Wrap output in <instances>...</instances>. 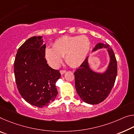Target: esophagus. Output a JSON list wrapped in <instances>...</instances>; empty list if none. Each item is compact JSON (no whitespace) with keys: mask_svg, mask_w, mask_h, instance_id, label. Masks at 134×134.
Returning a JSON list of instances; mask_svg holds the SVG:
<instances>
[{"mask_svg":"<svg viewBox=\"0 0 134 134\" xmlns=\"http://www.w3.org/2000/svg\"><path fill=\"white\" fill-rule=\"evenodd\" d=\"M65 72H66V71L64 70H60V73L61 74V75H63V74L65 73Z\"/></svg>","mask_w":134,"mask_h":134,"instance_id":"esophagus-1","label":"esophagus"}]
</instances>
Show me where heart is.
Here are the masks:
<instances>
[{"label":"heart","instance_id":"heart-1","mask_svg":"<svg viewBox=\"0 0 134 134\" xmlns=\"http://www.w3.org/2000/svg\"><path fill=\"white\" fill-rule=\"evenodd\" d=\"M90 46V40L85 36H63L54 42L53 48H46L44 55L49 64L53 68L59 66L64 56L70 66L77 67L86 59Z\"/></svg>","mask_w":134,"mask_h":134}]
</instances>
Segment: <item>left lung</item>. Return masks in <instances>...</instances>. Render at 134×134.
I'll list each match as a JSON object with an SVG mask.
<instances>
[{"mask_svg": "<svg viewBox=\"0 0 134 134\" xmlns=\"http://www.w3.org/2000/svg\"><path fill=\"white\" fill-rule=\"evenodd\" d=\"M107 48L110 63L105 73H95L90 69L88 57L74 73L77 93L83 101L90 104H97L103 101L110 94L115 82L118 65L113 49L108 44L98 43L93 51L98 49Z\"/></svg>", "mask_w": 134, "mask_h": 134, "instance_id": "8db88e82", "label": "left lung"}]
</instances>
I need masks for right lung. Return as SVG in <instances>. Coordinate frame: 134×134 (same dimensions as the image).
<instances>
[{
  "mask_svg": "<svg viewBox=\"0 0 134 134\" xmlns=\"http://www.w3.org/2000/svg\"><path fill=\"white\" fill-rule=\"evenodd\" d=\"M46 45L42 36L27 39L18 48L14 61V75L18 90L30 104L48 106L58 94L55 83L60 77L58 70L46 60Z\"/></svg>",
  "mask_w": 134,
  "mask_h": 134,
  "instance_id": "1",
  "label": "right lung"
}]
</instances>
